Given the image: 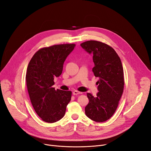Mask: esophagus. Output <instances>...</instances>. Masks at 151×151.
<instances>
[{
  "label": "esophagus",
  "mask_w": 151,
  "mask_h": 151,
  "mask_svg": "<svg viewBox=\"0 0 151 151\" xmlns=\"http://www.w3.org/2000/svg\"><path fill=\"white\" fill-rule=\"evenodd\" d=\"M83 93H81V92H80V91H74L73 92V95H79V94H82Z\"/></svg>",
  "instance_id": "1"
}]
</instances>
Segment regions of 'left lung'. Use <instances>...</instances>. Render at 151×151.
Instances as JSON below:
<instances>
[{"instance_id":"left-lung-1","label":"left lung","mask_w":151,"mask_h":151,"mask_svg":"<svg viewBox=\"0 0 151 151\" xmlns=\"http://www.w3.org/2000/svg\"><path fill=\"white\" fill-rule=\"evenodd\" d=\"M81 46L93 54V71L99 78L97 96L87 93L89 102L85 107V114L94 122H106L115 112L123 92L122 63L115 50L107 44L91 40L81 43Z\"/></svg>"}]
</instances>
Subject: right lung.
<instances>
[{"label":"right lung","instance_id":"1","mask_svg":"<svg viewBox=\"0 0 151 151\" xmlns=\"http://www.w3.org/2000/svg\"><path fill=\"white\" fill-rule=\"evenodd\" d=\"M75 44L42 47L31 58L26 74L30 101L37 115L45 122L54 123L63 117L71 91L55 89L54 78L59 76Z\"/></svg>","mask_w":151,"mask_h":151}]
</instances>
